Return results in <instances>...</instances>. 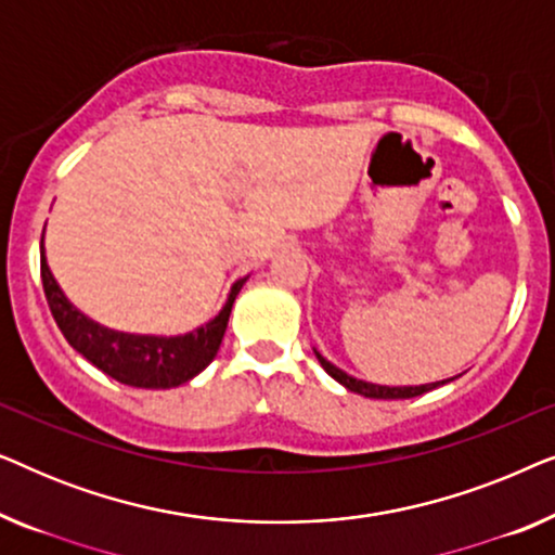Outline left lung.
<instances>
[{
	"label": "left lung",
	"mask_w": 555,
	"mask_h": 555,
	"mask_svg": "<svg viewBox=\"0 0 555 555\" xmlns=\"http://www.w3.org/2000/svg\"><path fill=\"white\" fill-rule=\"evenodd\" d=\"M315 359L321 361V366L325 369V374L336 378L338 384H344L348 391L361 393V397H369V399H412V397H422V393L437 389V386H442L447 382H452V378H447V382L422 384V386H378V384H369V382H361V378L348 376L346 371H340L338 366H333V363L325 361L318 351H315Z\"/></svg>",
	"instance_id": "left-lung-1"
}]
</instances>
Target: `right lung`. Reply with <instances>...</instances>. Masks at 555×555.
Wrapping results in <instances>:
<instances>
[{"instance_id":"right-lung-1","label":"right lung","mask_w":555,"mask_h":555,"mask_svg":"<svg viewBox=\"0 0 555 555\" xmlns=\"http://www.w3.org/2000/svg\"><path fill=\"white\" fill-rule=\"evenodd\" d=\"M44 237V232H42ZM40 272L44 298H48L50 313L55 318L57 328L63 331L75 351L126 386L139 389H171V386L186 384L189 378L202 374L215 361L222 344L227 321H230L234 298L247 283V278L232 285L230 298L224 308L211 318L209 323L199 325L184 336H135V333L111 331L105 325L90 321L82 315L65 293L60 291L57 280L52 278L44 257V245L40 242Z\"/></svg>"}]
</instances>
